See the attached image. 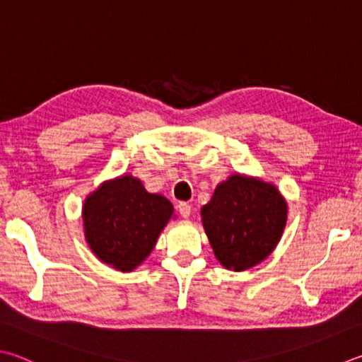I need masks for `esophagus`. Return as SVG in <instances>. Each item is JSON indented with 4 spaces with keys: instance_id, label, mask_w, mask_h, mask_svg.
<instances>
[{
    "instance_id": "obj_1",
    "label": "esophagus",
    "mask_w": 362,
    "mask_h": 362,
    "mask_svg": "<svg viewBox=\"0 0 362 362\" xmlns=\"http://www.w3.org/2000/svg\"><path fill=\"white\" fill-rule=\"evenodd\" d=\"M177 209H179V214L183 216V218H188L189 214H192V206H189L188 202H180L179 206H177Z\"/></svg>"
}]
</instances>
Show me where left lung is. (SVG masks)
I'll return each instance as SVG.
<instances>
[{"instance_id": "8db88e82", "label": "left lung", "mask_w": 362, "mask_h": 362, "mask_svg": "<svg viewBox=\"0 0 362 362\" xmlns=\"http://www.w3.org/2000/svg\"><path fill=\"white\" fill-rule=\"evenodd\" d=\"M201 216L216 259L239 272L259 264L277 247L288 204L272 183L234 174L216 185Z\"/></svg>"}]
</instances>
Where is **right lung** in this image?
<instances>
[{
    "label": "right lung",
    "instance_id": "add662e5",
    "mask_svg": "<svg viewBox=\"0 0 362 362\" xmlns=\"http://www.w3.org/2000/svg\"><path fill=\"white\" fill-rule=\"evenodd\" d=\"M173 214L170 201L148 193L139 179L117 177L101 183L85 199V239L98 259L131 272L152 253Z\"/></svg>",
    "mask_w": 362,
    "mask_h": 362
}]
</instances>
